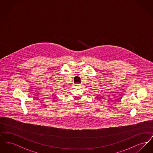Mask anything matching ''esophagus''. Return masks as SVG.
Listing matches in <instances>:
<instances>
[{
    "label": "esophagus",
    "mask_w": 153,
    "mask_h": 153,
    "mask_svg": "<svg viewBox=\"0 0 153 153\" xmlns=\"http://www.w3.org/2000/svg\"><path fill=\"white\" fill-rule=\"evenodd\" d=\"M74 87H75L76 88H78V87H80L81 86V84H79V83H76V84H74Z\"/></svg>",
    "instance_id": "34e87169"
}]
</instances>
